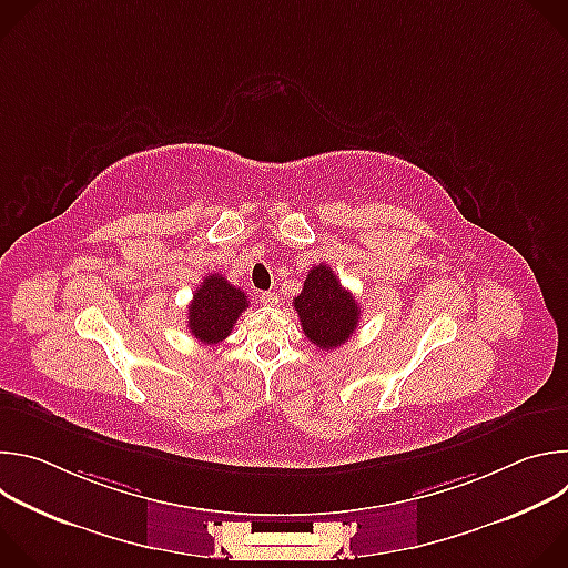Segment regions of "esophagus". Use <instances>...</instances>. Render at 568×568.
<instances>
[{
    "label": "esophagus",
    "mask_w": 568,
    "mask_h": 568,
    "mask_svg": "<svg viewBox=\"0 0 568 568\" xmlns=\"http://www.w3.org/2000/svg\"><path fill=\"white\" fill-rule=\"evenodd\" d=\"M261 303H263V305L274 307V305H278V303H281V296H278L276 292H263V294H261Z\"/></svg>",
    "instance_id": "1"
}]
</instances>
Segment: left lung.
<instances>
[{
  "mask_svg": "<svg viewBox=\"0 0 568 568\" xmlns=\"http://www.w3.org/2000/svg\"><path fill=\"white\" fill-rule=\"evenodd\" d=\"M305 337L321 351L346 344L359 326L362 310L335 272L318 263L307 272L301 294L294 298Z\"/></svg>",
  "mask_w": 568,
  "mask_h": 568,
  "instance_id": "1",
  "label": "left lung"
}]
</instances>
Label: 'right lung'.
Segmentation results:
<instances>
[{"instance_id":"obj_1","label":"right lung","mask_w":568,"mask_h":568,"mask_svg":"<svg viewBox=\"0 0 568 568\" xmlns=\"http://www.w3.org/2000/svg\"><path fill=\"white\" fill-rule=\"evenodd\" d=\"M247 307L245 292L231 285L224 276L211 274L195 290L189 305V331L206 346L220 344L231 335L233 323Z\"/></svg>"}]
</instances>
